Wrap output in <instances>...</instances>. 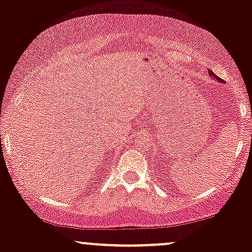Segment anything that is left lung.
<instances>
[{"label": "left lung", "instance_id": "left-lung-1", "mask_svg": "<svg viewBox=\"0 0 252 252\" xmlns=\"http://www.w3.org/2000/svg\"><path fill=\"white\" fill-rule=\"evenodd\" d=\"M209 75H210L211 77L216 78V80H217L218 82H220V83H223V80H222V78H220V77H218V76H216V74H215V72H213V71H210V70H209Z\"/></svg>", "mask_w": 252, "mask_h": 252}]
</instances>
